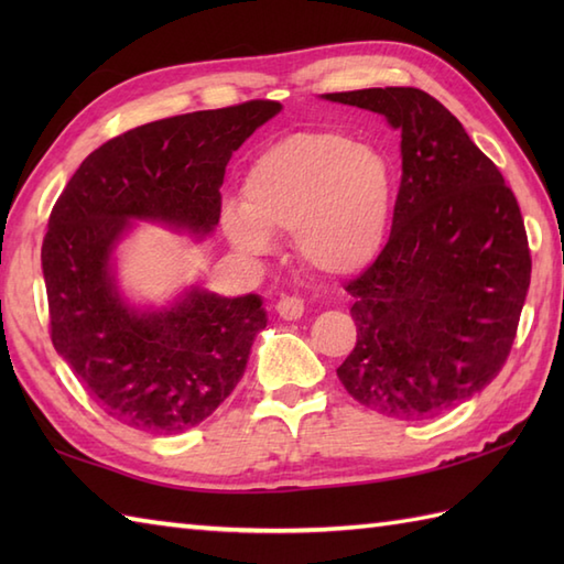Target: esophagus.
Segmentation results:
<instances>
[{
	"label": "esophagus",
	"mask_w": 564,
	"mask_h": 564,
	"mask_svg": "<svg viewBox=\"0 0 564 564\" xmlns=\"http://www.w3.org/2000/svg\"><path fill=\"white\" fill-rule=\"evenodd\" d=\"M275 313L283 319H301L305 313V301L297 295H283L279 305H275Z\"/></svg>",
	"instance_id": "esophagus-1"
}]
</instances>
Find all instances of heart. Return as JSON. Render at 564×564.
Returning a JSON list of instances; mask_svg holds the SVG:
<instances>
[{
	"label": "heart",
	"mask_w": 564,
	"mask_h": 564,
	"mask_svg": "<svg viewBox=\"0 0 564 564\" xmlns=\"http://www.w3.org/2000/svg\"><path fill=\"white\" fill-rule=\"evenodd\" d=\"M392 206V170L373 145L332 130L273 142L249 164L242 208L223 210L227 239L249 257L271 251V235H293L310 269L349 275L378 254Z\"/></svg>",
	"instance_id": "obj_1"
}]
</instances>
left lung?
Here are the masks:
<instances>
[{"mask_svg":"<svg viewBox=\"0 0 564 564\" xmlns=\"http://www.w3.org/2000/svg\"><path fill=\"white\" fill-rule=\"evenodd\" d=\"M402 138L392 230L344 285L358 339L337 368L368 410L422 422L470 400L505 368L531 285L519 200L458 118L414 87L334 91Z\"/></svg>","mask_w":564,"mask_h":564,"instance_id":"1","label":"left lung"}]
</instances>
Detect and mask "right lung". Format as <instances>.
I'll return each instance as SVG.
<instances>
[{
	"label": "right lung",
	"instance_id": "obj_1",
	"mask_svg": "<svg viewBox=\"0 0 564 564\" xmlns=\"http://www.w3.org/2000/svg\"><path fill=\"white\" fill-rule=\"evenodd\" d=\"M279 111V101L254 99L126 130L94 150L55 200L41 249L51 339L121 424L184 434L242 378L267 327L261 297L191 291L170 310L140 315L118 295L109 263L128 218L210 232L232 152Z\"/></svg>",
	"mask_w": 564,
	"mask_h": 564
}]
</instances>
